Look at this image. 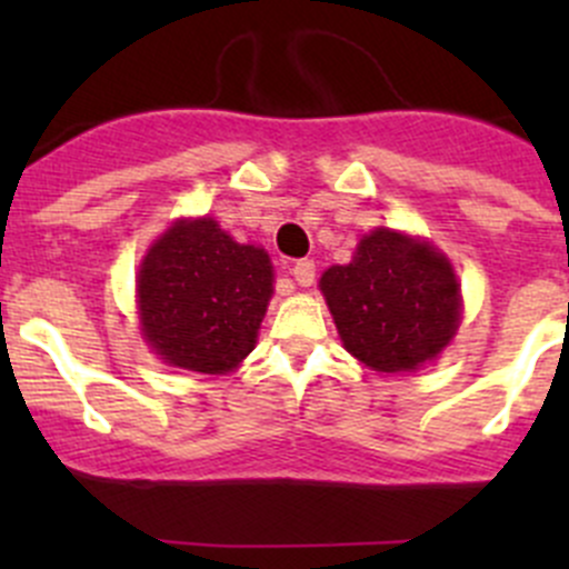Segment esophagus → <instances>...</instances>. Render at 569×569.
<instances>
[{"instance_id":"34e87169","label":"esophagus","mask_w":569,"mask_h":569,"mask_svg":"<svg viewBox=\"0 0 569 569\" xmlns=\"http://www.w3.org/2000/svg\"><path fill=\"white\" fill-rule=\"evenodd\" d=\"M291 274H295V280L300 286H311L313 280H317V263H313L311 258H302V261L295 263Z\"/></svg>"}]
</instances>
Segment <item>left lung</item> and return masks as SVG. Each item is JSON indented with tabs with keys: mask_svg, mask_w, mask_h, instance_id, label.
<instances>
[{
	"mask_svg": "<svg viewBox=\"0 0 569 569\" xmlns=\"http://www.w3.org/2000/svg\"><path fill=\"white\" fill-rule=\"evenodd\" d=\"M349 352L377 371H410L438 358L460 325V286L432 244L380 231L319 280Z\"/></svg>",
	"mask_w": 569,
	"mask_h": 569,
	"instance_id": "8db88e82",
	"label": "left lung"
}]
</instances>
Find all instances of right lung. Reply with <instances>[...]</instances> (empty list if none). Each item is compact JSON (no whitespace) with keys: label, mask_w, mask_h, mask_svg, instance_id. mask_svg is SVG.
I'll list each match as a JSON object with an SVG mask.
<instances>
[{"label":"right lung","mask_w":569,"mask_h":569,"mask_svg":"<svg viewBox=\"0 0 569 569\" xmlns=\"http://www.w3.org/2000/svg\"><path fill=\"white\" fill-rule=\"evenodd\" d=\"M137 297L142 336L164 363L222 375L256 347L272 297V263L209 217L183 220L148 250Z\"/></svg>","instance_id":"1"}]
</instances>
